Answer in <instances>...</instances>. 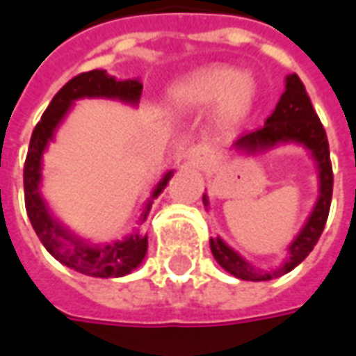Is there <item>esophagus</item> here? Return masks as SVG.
Here are the masks:
<instances>
[{
  "label": "esophagus",
  "instance_id": "34e87169",
  "mask_svg": "<svg viewBox=\"0 0 356 356\" xmlns=\"http://www.w3.org/2000/svg\"><path fill=\"white\" fill-rule=\"evenodd\" d=\"M213 158V151L209 149V147H202V145H198V147H192L191 151L186 152V160H188V164L194 165V168H205V165L211 162Z\"/></svg>",
  "mask_w": 356,
  "mask_h": 356
}]
</instances>
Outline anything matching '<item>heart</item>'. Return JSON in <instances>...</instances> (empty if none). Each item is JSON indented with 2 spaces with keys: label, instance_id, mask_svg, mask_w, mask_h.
<instances>
[{
  "label": "heart",
  "instance_id": "heart-1",
  "mask_svg": "<svg viewBox=\"0 0 356 356\" xmlns=\"http://www.w3.org/2000/svg\"><path fill=\"white\" fill-rule=\"evenodd\" d=\"M171 99L181 107L202 109L217 104V120L225 126L239 124L252 107L254 84L247 75L225 65H211L191 73L173 84Z\"/></svg>",
  "mask_w": 356,
  "mask_h": 356
}]
</instances>
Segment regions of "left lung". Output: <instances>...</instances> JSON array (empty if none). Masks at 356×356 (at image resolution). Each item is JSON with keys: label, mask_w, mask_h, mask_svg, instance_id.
<instances>
[{"label": "left lung", "mask_w": 356, "mask_h": 356, "mask_svg": "<svg viewBox=\"0 0 356 356\" xmlns=\"http://www.w3.org/2000/svg\"><path fill=\"white\" fill-rule=\"evenodd\" d=\"M291 143L304 147L315 162L318 179L317 202L313 205L312 213L305 220V225L302 226V230L298 232V236L286 247L285 260L270 272L252 266L238 251H234L220 236L209 239L215 260L220 264V268H225L234 277L243 279V281H270V279L285 275L313 251V247L325 230L326 218L330 211V202H332L334 185L328 139H326V131L318 120L317 113L313 109L312 99L305 92V86L296 73L286 75L285 92L281 94V99L275 105V111L266 118L264 126L259 130L243 134L241 138L234 141L232 149L241 152L245 156H257L266 151H272L279 145ZM204 205L207 209V205H209L207 194H204Z\"/></svg>", "instance_id": "left-lung-1"}]
</instances>
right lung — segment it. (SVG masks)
<instances>
[{
  "label": "right lung",
  "instance_id": "add662e5",
  "mask_svg": "<svg viewBox=\"0 0 356 356\" xmlns=\"http://www.w3.org/2000/svg\"><path fill=\"white\" fill-rule=\"evenodd\" d=\"M143 84L139 79L118 81L105 70H92L73 77L65 83L43 113V117L31 134L30 149L24 164V198L26 211L33 230L44 245V249L64 266L90 277H124L143 262L147 254V234L134 230L124 239L111 243H92L71 232L60 218L54 217L47 200L41 194L43 181V154L49 143L54 141L56 130L64 122L71 107L84 97L118 99L122 104L136 107L141 99ZM173 177V170L165 171L156 186L152 188L151 198L145 202L143 213L138 225H143L151 211L152 202L164 192L165 185Z\"/></svg>",
  "mask_w": 356,
  "mask_h": 356
}]
</instances>
